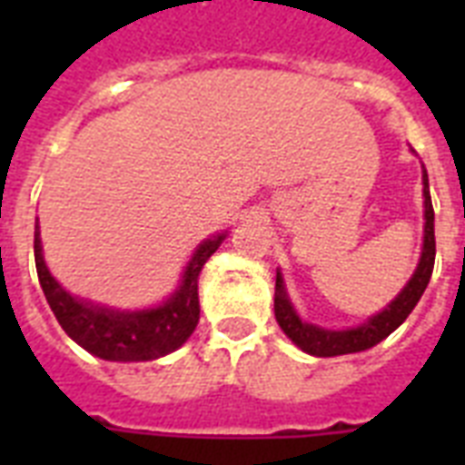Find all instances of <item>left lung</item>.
Here are the masks:
<instances>
[{"mask_svg": "<svg viewBox=\"0 0 465 465\" xmlns=\"http://www.w3.org/2000/svg\"><path fill=\"white\" fill-rule=\"evenodd\" d=\"M422 183H425V243H422V258H420L418 270L411 277V282L405 284V290L381 313L369 318L364 325L352 328V331H323V328L304 323L292 309L287 292H284L282 277L277 272L275 318L294 345L302 347L304 352L316 354V357H338V354L361 352V350H369L376 342H381L383 338H389L391 332L411 316V311L415 309L422 292L430 284V277H432L434 270V253H437V246H434V210L430 185H427V173H422Z\"/></svg>", "mask_w": 465, "mask_h": 465, "instance_id": "obj_1", "label": "left lung"}]
</instances>
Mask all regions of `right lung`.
<instances>
[{
  "mask_svg": "<svg viewBox=\"0 0 465 465\" xmlns=\"http://www.w3.org/2000/svg\"><path fill=\"white\" fill-rule=\"evenodd\" d=\"M224 233L207 239L197 248L193 261L183 272L181 287L166 304L159 309L134 311V313L84 304L67 294L45 268L38 233L33 241V253H35V270H38L40 287L45 292L47 304L76 345H82L84 350H89L101 360L147 361L173 352L193 335L200 321L197 277L207 258L219 248Z\"/></svg>",
  "mask_w": 465,
  "mask_h": 465,
  "instance_id": "add662e5",
  "label": "right lung"
}]
</instances>
